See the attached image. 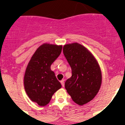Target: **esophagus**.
Returning <instances> with one entry per match:
<instances>
[{"label":"esophagus","instance_id":"esophagus-1","mask_svg":"<svg viewBox=\"0 0 125 125\" xmlns=\"http://www.w3.org/2000/svg\"><path fill=\"white\" fill-rule=\"evenodd\" d=\"M65 80H61V83H62V86L63 87L65 85V82H64Z\"/></svg>","mask_w":125,"mask_h":125}]
</instances>
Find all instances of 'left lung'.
I'll use <instances>...</instances> for the list:
<instances>
[{
	"mask_svg": "<svg viewBox=\"0 0 125 125\" xmlns=\"http://www.w3.org/2000/svg\"><path fill=\"white\" fill-rule=\"evenodd\" d=\"M63 52L72 70L65 87L73 101L82 106L93 100L102 83L99 63L90 51L78 43L63 46Z\"/></svg>",
	"mask_w": 125,
	"mask_h": 125,
	"instance_id": "left-lung-1",
	"label": "left lung"
}]
</instances>
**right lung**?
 I'll return each instance as SVG.
<instances>
[{
    "label": "right lung",
    "mask_w": 125,
    "mask_h": 125,
    "mask_svg": "<svg viewBox=\"0 0 125 125\" xmlns=\"http://www.w3.org/2000/svg\"><path fill=\"white\" fill-rule=\"evenodd\" d=\"M62 45L43 43L38 47L26 67L24 86L32 101L40 106H46L53 94L62 87L51 65L60 56Z\"/></svg>",
    "instance_id": "add662e5"
}]
</instances>
